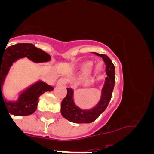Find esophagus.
Masks as SVG:
<instances>
[{
	"label": "esophagus",
	"mask_w": 154,
	"mask_h": 154,
	"mask_svg": "<svg viewBox=\"0 0 154 154\" xmlns=\"http://www.w3.org/2000/svg\"><path fill=\"white\" fill-rule=\"evenodd\" d=\"M67 82H68V81L66 79L62 78L58 80V82H57V85H65V84H67Z\"/></svg>",
	"instance_id": "1"
}]
</instances>
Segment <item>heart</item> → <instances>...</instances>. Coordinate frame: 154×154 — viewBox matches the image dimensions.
I'll list each match as a JSON object with an SVG mask.
<instances>
[{"mask_svg":"<svg viewBox=\"0 0 154 154\" xmlns=\"http://www.w3.org/2000/svg\"><path fill=\"white\" fill-rule=\"evenodd\" d=\"M91 67V64H89V65H88V68H89H89H90Z\"/></svg>","mask_w":154,"mask_h":154,"instance_id":"obj_1","label":"heart"}]
</instances>
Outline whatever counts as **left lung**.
<instances>
[{"label":"left lung","mask_w":154,"mask_h":154,"mask_svg":"<svg viewBox=\"0 0 154 154\" xmlns=\"http://www.w3.org/2000/svg\"><path fill=\"white\" fill-rule=\"evenodd\" d=\"M103 59L106 65L107 76L102 90L101 99L94 108L90 109H81L75 104L73 100V90L67 88V95L61 103V113L62 116L70 122L75 123H90L96 120L100 114L106 110L109 103L115 85V66L106 55L94 52Z\"/></svg>","instance_id":"8db88e82"}]
</instances>
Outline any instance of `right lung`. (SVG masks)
I'll return each instance as SVG.
<instances>
[{
  "instance_id": "1",
  "label": "right lung",
  "mask_w": 154,
  "mask_h": 154,
  "mask_svg": "<svg viewBox=\"0 0 154 154\" xmlns=\"http://www.w3.org/2000/svg\"><path fill=\"white\" fill-rule=\"evenodd\" d=\"M24 57L35 62L51 60V56L48 54L30 43L14 45L5 48V51L2 52L0 51V104L2 101L9 113L21 116L34 113L37 109L39 96L44 92L54 89L52 86L44 82L38 81L21 92L17 101H7L5 99L2 95V86L11 66L17 59Z\"/></svg>"
}]
</instances>
